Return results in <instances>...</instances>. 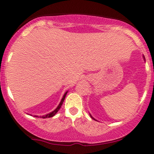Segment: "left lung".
Here are the masks:
<instances>
[{
    "mask_svg": "<svg viewBox=\"0 0 154 154\" xmlns=\"http://www.w3.org/2000/svg\"><path fill=\"white\" fill-rule=\"evenodd\" d=\"M91 118H92V117H91ZM92 119H93V118H92ZM94 120H95V119H94Z\"/></svg>",
    "mask_w": 154,
    "mask_h": 154,
    "instance_id": "obj_1",
    "label": "left lung"
}]
</instances>
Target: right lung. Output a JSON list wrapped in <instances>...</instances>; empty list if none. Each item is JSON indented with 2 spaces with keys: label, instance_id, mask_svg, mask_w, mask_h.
I'll list each match as a JSON object with an SVG mask.
<instances>
[{
  "label": "right lung",
  "instance_id": "obj_1",
  "mask_svg": "<svg viewBox=\"0 0 154 154\" xmlns=\"http://www.w3.org/2000/svg\"><path fill=\"white\" fill-rule=\"evenodd\" d=\"M67 92H68V91H66V92L65 93V94H64V95H63V98H62V100H61V102H60V104H59V106H57V108L55 110H54V111H53V112H50L49 114H47V115H45V116H42L41 118H42V119H47V118H51V117H53V116H55V115H56V113H57V112H58L59 110H60V107H61L62 105H63V101H64V100H65V97H66V94H67ZM35 117H38V116H35Z\"/></svg>",
  "mask_w": 154,
  "mask_h": 154
}]
</instances>
